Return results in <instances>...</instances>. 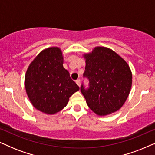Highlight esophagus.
Masks as SVG:
<instances>
[{
	"label": "esophagus",
	"mask_w": 155,
	"mask_h": 155,
	"mask_svg": "<svg viewBox=\"0 0 155 155\" xmlns=\"http://www.w3.org/2000/svg\"><path fill=\"white\" fill-rule=\"evenodd\" d=\"M75 82H76V84H77L78 86L80 87V79H78V80L75 81Z\"/></svg>",
	"instance_id": "34e87169"
}]
</instances>
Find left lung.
<instances>
[{
	"mask_svg": "<svg viewBox=\"0 0 155 155\" xmlns=\"http://www.w3.org/2000/svg\"><path fill=\"white\" fill-rule=\"evenodd\" d=\"M84 78L89 88L83 84L80 90L88 107L99 116H106L120 109L128 98L132 86V73L128 63L113 50L95 47L84 54Z\"/></svg>",
	"mask_w": 155,
	"mask_h": 155,
	"instance_id": "obj_1",
	"label": "left lung"
}]
</instances>
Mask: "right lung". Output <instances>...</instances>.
Here are the masks:
<instances>
[{
	"mask_svg": "<svg viewBox=\"0 0 155 155\" xmlns=\"http://www.w3.org/2000/svg\"><path fill=\"white\" fill-rule=\"evenodd\" d=\"M63 64L61 50L50 47L40 52L27 70V94L34 107L44 114L52 115L61 111L80 90Z\"/></svg>",
	"mask_w": 155,
	"mask_h": 155,
	"instance_id": "add662e5",
	"label": "right lung"
}]
</instances>
